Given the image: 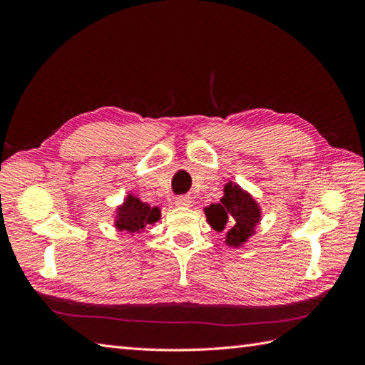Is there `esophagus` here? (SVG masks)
<instances>
[{
  "label": "esophagus",
  "instance_id": "obj_1",
  "mask_svg": "<svg viewBox=\"0 0 365 365\" xmlns=\"http://www.w3.org/2000/svg\"><path fill=\"white\" fill-rule=\"evenodd\" d=\"M192 204V201H190V197H187V196H178L175 200V205L176 207H189Z\"/></svg>",
  "mask_w": 365,
  "mask_h": 365
}]
</instances>
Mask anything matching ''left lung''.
Returning a JSON list of instances; mask_svg holds the SVG:
<instances>
[{"instance_id": "8db88e82", "label": "left lung", "mask_w": 365, "mask_h": 365, "mask_svg": "<svg viewBox=\"0 0 365 365\" xmlns=\"http://www.w3.org/2000/svg\"><path fill=\"white\" fill-rule=\"evenodd\" d=\"M207 222L216 231H224L225 244L231 248L244 247L256 233L262 220V208L252 195L237 182L228 181L220 202L204 208Z\"/></svg>"}]
</instances>
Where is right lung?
<instances>
[{"mask_svg":"<svg viewBox=\"0 0 365 365\" xmlns=\"http://www.w3.org/2000/svg\"><path fill=\"white\" fill-rule=\"evenodd\" d=\"M114 227L118 231H126L128 235L134 236L135 233H143L148 225L157 224L161 219L160 207H150L148 202H143L137 195L128 193L115 208Z\"/></svg>","mask_w":365,"mask_h":365,"instance_id":"right-lung-1","label":"right lung"}]
</instances>
